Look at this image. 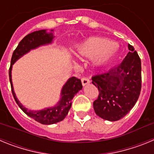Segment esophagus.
Segmentation results:
<instances>
[{
  "mask_svg": "<svg viewBox=\"0 0 154 154\" xmlns=\"http://www.w3.org/2000/svg\"><path fill=\"white\" fill-rule=\"evenodd\" d=\"M81 80H82V85H83V86L89 85V84L90 83V80H89L88 78H85V77H84V78H82Z\"/></svg>",
  "mask_w": 154,
  "mask_h": 154,
  "instance_id": "1",
  "label": "esophagus"
}]
</instances>
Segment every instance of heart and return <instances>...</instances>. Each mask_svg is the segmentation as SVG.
Wrapping results in <instances>:
<instances>
[{
	"label": "heart",
	"mask_w": 154,
	"mask_h": 154,
	"mask_svg": "<svg viewBox=\"0 0 154 154\" xmlns=\"http://www.w3.org/2000/svg\"><path fill=\"white\" fill-rule=\"evenodd\" d=\"M117 52V45L110 40L101 37H90L75 47L77 56L92 57L93 62L102 64L112 58Z\"/></svg>",
	"instance_id": "b5f03b06"
}]
</instances>
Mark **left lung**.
Returning <instances> with one entry per match:
<instances>
[{
  "label": "left lung",
  "mask_w": 154,
  "mask_h": 154,
  "mask_svg": "<svg viewBox=\"0 0 154 154\" xmlns=\"http://www.w3.org/2000/svg\"><path fill=\"white\" fill-rule=\"evenodd\" d=\"M130 51L122 63L109 72L92 78L99 89L93 102L96 115L109 121L124 117L137 103L141 90V61L137 51L128 45Z\"/></svg>",
  "instance_id": "8db88e82"
}]
</instances>
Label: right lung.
<instances>
[{
	"instance_id": "right-lung-1",
	"label": "right lung",
	"mask_w": 154,
	"mask_h": 154,
	"mask_svg": "<svg viewBox=\"0 0 154 154\" xmlns=\"http://www.w3.org/2000/svg\"><path fill=\"white\" fill-rule=\"evenodd\" d=\"M53 30L51 32H47L46 30L34 31L32 33L28 34L20 42L16 49L14 51L13 55L11 61V66L9 69V79H10L11 91L14 100L21 109L23 112L35 119V121L45 125H51L58 123L63 120L67 116L71 106H72V99L79 91L82 89L81 80L75 77H72L69 79L68 81L62 86L61 91V98L59 101L51 107H48L40 110H31L25 108L17 99L16 94L14 90L13 82H12L11 71L13 65L20 58L29 52L31 50L38 48L40 46L47 45L51 44L53 38L55 36L53 35Z\"/></svg>"
}]
</instances>
